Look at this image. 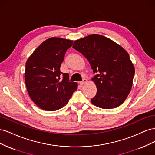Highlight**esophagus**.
<instances>
[{"mask_svg":"<svg viewBox=\"0 0 155 155\" xmlns=\"http://www.w3.org/2000/svg\"><path fill=\"white\" fill-rule=\"evenodd\" d=\"M87 82V79H83V80L82 81H81L79 83H80L81 85H85V84H86Z\"/></svg>","mask_w":155,"mask_h":155,"instance_id":"1","label":"esophagus"}]
</instances>
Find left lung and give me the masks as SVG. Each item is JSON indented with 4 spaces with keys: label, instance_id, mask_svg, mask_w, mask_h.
<instances>
[{
    "label": "left lung",
    "instance_id": "1",
    "mask_svg": "<svg viewBox=\"0 0 155 155\" xmlns=\"http://www.w3.org/2000/svg\"><path fill=\"white\" fill-rule=\"evenodd\" d=\"M72 47L85 56L96 73L92 79L97 87L92 104L105 109L122 104L131 91L135 72L127 51L99 34L75 41Z\"/></svg>",
    "mask_w": 155,
    "mask_h": 155
}]
</instances>
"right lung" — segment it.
<instances>
[{
  "instance_id": "1",
  "label": "right lung",
  "mask_w": 155,
  "mask_h": 155,
  "mask_svg": "<svg viewBox=\"0 0 155 155\" xmlns=\"http://www.w3.org/2000/svg\"><path fill=\"white\" fill-rule=\"evenodd\" d=\"M72 43L71 40L51 37L41 43L27 60L25 73L27 91L41 109H60L76 91L77 83L70 81L68 74L60 71L64 54Z\"/></svg>"
}]
</instances>
